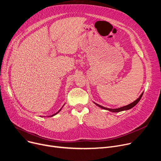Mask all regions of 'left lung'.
Masks as SVG:
<instances>
[{
	"label": "left lung",
	"instance_id": "obj_1",
	"mask_svg": "<svg viewBox=\"0 0 161 161\" xmlns=\"http://www.w3.org/2000/svg\"><path fill=\"white\" fill-rule=\"evenodd\" d=\"M143 93H144V92H142V93H141V95L139 96V97L138 98H137V99H136L134 102L130 103V104H128V105H126V106H122V107H120V108H115V109L108 108H106V107H104V106H101V105H99V104H97V103H94V102H93V103H94L95 105H97V106L99 107V108H102V109H106V110L109 111V112H114V113L120 112H122V111L128 110V109H130L133 108L136 104H137L139 102V101L141 100V97H142V95H143Z\"/></svg>",
	"mask_w": 161,
	"mask_h": 161
}]
</instances>
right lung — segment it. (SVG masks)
Here are the masks:
<instances>
[{"label":"right lung","instance_id":"add662e5","mask_svg":"<svg viewBox=\"0 0 161 161\" xmlns=\"http://www.w3.org/2000/svg\"><path fill=\"white\" fill-rule=\"evenodd\" d=\"M64 105H63V106H62V108H60V109H59V110H58V112H56V113H55V114H53V115H50V116H47V117H53V116H55V115H57V114H58V113H59V112H60V111H61V109H62V108H63V106H64Z\"/></svg>","mask_w":161,"mask_h":161}]
</instances>
